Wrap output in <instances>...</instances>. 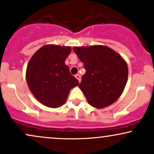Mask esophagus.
<instances>
[{
  "mask_svg": "<svg viewBox=\"0 0 154 154\" xmlns=\"http://www.w3.org/2000/svg\"><path fill=\"white\" fill-rule=\"evenodd\" d=\"M75 77H76V79H77V80H78L79 82H80V81H81V77H80V75H75Z\"/></svg>",
  "mask_w": 154,
  "mask_h": 154,
  "instance_id": "obj_1",
  "label": "esophagus"
}]
</instances>
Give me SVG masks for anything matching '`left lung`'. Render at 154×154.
<instances>
[{
	"mask_svg": "<svg viewBox=\"0 0 154 154\" xmlns=\"http://www.w3.org/2000/svg\"><path fill=\"white\" fill-rule=\"evenodd\" d=\"M86 72L79 88L91 106L100 109L115 103L127 83V63L120 54L103 45L73 48Z\"/></svg>",
	"mask_w": 154,
	"mask_h": 154,
	"instance_id": "obj_1",
	"label": "left lung"
}]
</instances>
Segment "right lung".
<instances>
[{"label": "right lung", "mask_w": 154, "mask_h": 154, "mask_svg": "<svg viewBox=\"0 0 154 154\" xmlns=\"http://www.w3.org/2000/svg\"><path fill=\"white\" fill-rule=\"evenodd\" d=\"M70 52V47L45 45L36 51L28 64V86L37 100L46 106L61 107L70 90L79 84L64 63Z\"/></svg>", "instance_id": "right-lung-1"}]
</instances>
